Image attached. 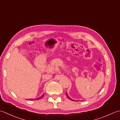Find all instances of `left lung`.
Here are the masks:
<instances>
[{"mask_svg": "<svg viewBox=\"0 0 120 120\" xmlns=\"http://www.w3.org/2000/svg\"><path fill=\"white\" fill-rule=\"evenodd\" d=\"M66 94H67V96H68V98H69V99H71V100H72V101H74V100H73V99H71V98H69V97H68V94H67V93H66Z\"/></svg>", "mask_w": 120, "mask_h": 120, "instance_id": "left-lung-1", "label": "left lung"}]
</instances>
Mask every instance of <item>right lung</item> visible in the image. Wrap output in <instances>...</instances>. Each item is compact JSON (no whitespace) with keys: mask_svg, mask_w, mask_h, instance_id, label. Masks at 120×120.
Instances as JSON below:
<instances>
[{"mask_svg":"<svg viewBox=\"0 0 120 120\" xmlns=\"http://www.w3.org/2000/svg\"><path fill=\"white\" fill-rule=\"evenodd\" d=\"M43 96H44V94H43V95H42V96L41 97H40V98H37V99H35V100H37V99H40V98H42V97H43ZM31 99H29V100H31Z\"/></svg>","mask_w":120,"mask_h":120,"instance_id":"obj_1","label":"right lung"}]
</instances>
